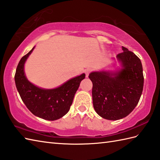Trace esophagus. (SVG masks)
<instances>
[{
    "label": "esophagus",
    "mask_w": 160,
    "mask_h": 160,
    "mask_svg": "<svg viewBox=\"0 0 160 160\" xmlns=\"http://www.w3.org/2000/svg\"><path fill=\"white\" fill-rule=\"evenodd\" d=\"M91 71H92V69H85V73H86V76L87 77H88L89 76V75L90 74V73L91 72Z\"/></svg>",
    "instance_id": "esophagus-1"
}]
</instances>
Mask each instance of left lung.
I'll return each instance as SVG.
<instances>
[{"label":"left lung","mask_w":160,"mask_h":160,"mask_svg":"<svg viewBox=\"0 0 160 160\" xmlns=\"http://www.w3.org/2000/svg\"><path fill=\"white\" fill-rule=\"evenodd\" d=\"M117 58L122 69L117 73L92 72L93 104L96 113L104 119L117 120L127 117L137 106L143 91L144 76L140 59L122 47Z\"/></svg>","instance_id":"1"}]
</instances>
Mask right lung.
I'll use <instances>...</instances> for the list:
<instances>
[{"instance_id": "right-lung-1", "label": "right lung", "mask_w": 160, "mask_h": 160, "mask_svg": "<svg viewBox=\"0 0 160 160\" xmlns=\"http://www.w3.org/2000/svg\"><path fill=\"white\" fill-rule=\"evenodd\" d=\"M33 49L34 47L20 59L17 66L14 76L17 90L23 102L33 115L44 120H56L69 111L75 93L81 81L85 78V74L68 80L56 89L37 87L29 82L24 72V64Z\"/></svg>"}]
</instances>
